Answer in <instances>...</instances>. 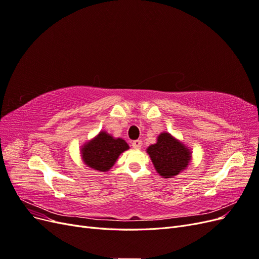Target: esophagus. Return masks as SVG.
Wrapping results in <instances>:
<instances>
[{
  "label": "esophagus",
  "instance_id": "1",
  "mask_svg": "<svg viewBox=\"0 0 259 259\" xmlns=\"http://www.w3.org/2000/svg\"><path fill=\"white\" fill-rule=\"evenodd\" d=\"M142 146H143V142H142V140H139V139L134 140V142L132 143V147L134 149H140V148H142Z\"/></svg>",
  "mask_w": 259,
  "mask_h": 259
}]
</instances>
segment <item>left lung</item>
Segmentation results:
<instances>
[{
  "instance_id": "obj_1",
  "label": "left lung",
  "mask_w": 259,
  "mask_h": 259,
  "mask_svg": "<svg viewBox=\"0 0 259 259\" xmlns=\"http://www.w3.org/2000/svg\"><path fill=\"white\" fill-rule=\"evenodd\" d=\"M156 171L163 178H171L185 169L190 161L191 153L168 133H162L158 143L147 149Z\"/></svg>"
}]
</instances>
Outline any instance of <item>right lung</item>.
<instances>
[{"label":"right lung","instance_id":"right-lung-1","mask_svg":"<svg viewBox=\"0 0 259 259\" xmlns=\"http://www.w3.org/2000/svg\"><path fill=\"white\" fill-rule=\"evenodd\" d=\"M128 148L123 139H114L106 132H100L96 138L83 147L82 158L88 166L106 171L113 166L119 155Z\"/></svg>","mask_w":259,"mask_h":259}]
</instances>
